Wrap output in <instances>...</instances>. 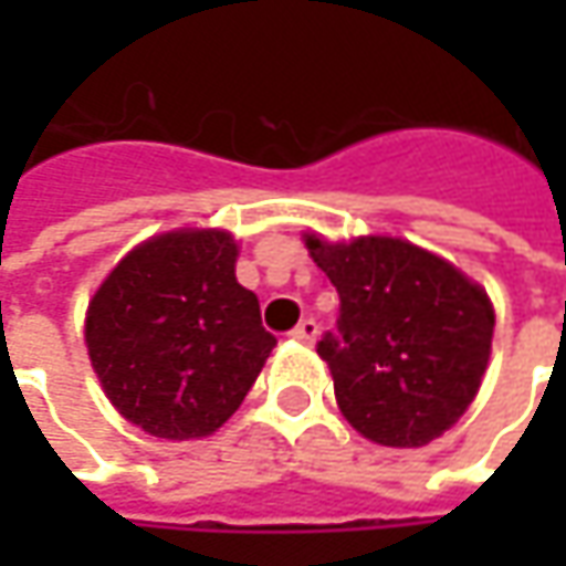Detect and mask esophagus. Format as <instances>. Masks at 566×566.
I'll use <instances>...</instances> for the list:
<instances>
[{
    "mask_svg": "<svg viewBox=\"0 0 566 566\" xmlns=\"http://www.w3.org/2000/svg\"><path fill=\"white\" fill-rule=\"evenodd\" d=\"M293 337L302 339V343H315V339H317V321H312V317L298 321V324H295Z\"/></svg>",
    "mask_w": 566,
    "mask_h": 566,
    "instance_id": "obj_1",
    "label": "esophagus"
}]
</instances>
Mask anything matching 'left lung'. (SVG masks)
Here are the masks:
<instances>
[{"label": "left lung", "instance_id": "1", "mask_svg": "<svg viewBox=\"0 0 566 566\" xmlns=\"http://www.w3.org/2000/svg\"><path fill=\"white\" fill-rule=\"evenodd\" d=\"M337 286V334L317 356L331 365L339 412L368 441L422 447L475 400L489 368L494 308L482 286L444 258L390 235L324 242L305 235Z\"/></svg>", "mask_w": 566, "mask_h": 566}]
</instances>
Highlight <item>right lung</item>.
Returning a JSON list of instances; mask_svg holds the SVG:
<instances>
[{
  "mask_svg": "<svg viewBox=\"0 0 566 566\" xmlns=\"http://www.w3.org/2000/svg\"><path fill=\"white\" fill-rule=\"evenodd\" d=\"M223 229H176L132 249L87 305L84 339L109 402L166 441L213 434L276 346L235 280Z\"/></svg>",
  "mask_w": 566,
  "mask_h": 566,
  "instance_id": "1",
  "label": "right lung"
}]
</instances>
